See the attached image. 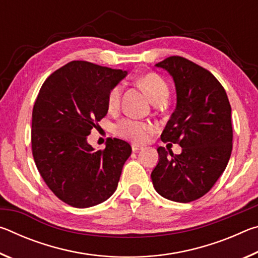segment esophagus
Wrapping results in <instances>:
<instances>
[{"label": "esophagus", "mask_w": 258, "mask_h": 258, "mask_svg": "<svg viewBox=\"0 0 258 258\" xmlns=\"http://www.w3.org/2000/svg\"><path fill=\"white\" fill-rule=\"evenodd\" d=\"M143 147L139 146V145H132V150L133 151H139V150H142Z\"/></svg>", "instance_id": "34e87169"}]
</instances>
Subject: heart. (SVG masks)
<instances>
[{"label": "heart", "mask_w": 258, "mask_h": 258, "mask_svg": "<svg viewBox=\"0 0 258 258\" xmlns=\"http://www.w3.org/2000/svg\"><path fill=\"white\" fill-rule=\"evenodd\" d=\"M139 82L152 102L158 101V100H167L169 89L166 82L158 75L147 74V75L140 77ZM120 95L121 85L113 86L108 95L109 107L115 108L118 106L120 102ZM152 131H154V128H152L151 125L133 119H124L117 125V132L119 135L132 140L133 142L137 143L146 142L149 135L152 133Z\"/></svg>", "instance_id": "b5f03b06"}]
</instances>
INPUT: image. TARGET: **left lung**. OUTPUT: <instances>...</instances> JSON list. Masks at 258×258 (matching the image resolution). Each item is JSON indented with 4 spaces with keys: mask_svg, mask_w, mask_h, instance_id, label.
Here are the masks:
<instances>
[{
    "mask_svg": "<svg viewBox=\"0 0 258 258\" xmlns=\"http://www.w3.org/2000/svg\"><path fill=\"white\" fill-rule=\"evenodd\" d=\"M156 67L172 76L176 108L161 141L178 143L180 155L159 147L151 172L155 190L177 203L197 200L224 172L232 151L231 106L225 90L212 73L182 56H169Z\"/></svg>",
    "mask_w": 258,
    "mask_h": 258,
    "instance_id": "8db88e82",
    "label": "left lung"
}]
</instances>
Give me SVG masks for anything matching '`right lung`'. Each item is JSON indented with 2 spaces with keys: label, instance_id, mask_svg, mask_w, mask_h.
Here are the masks:
<instances>
[{
  "label": "right lung",
  "instance_id": "right-lung-1",
  "mask_svg": "<svg viewBox=\"0 0 258 258\" xmlns=\"http://www.w3.org/2000/svg\"><path fill=\"white\" fill-rule=\"evenodd\" d=\"M126 71L72 61L43 83L33 108L32 150L50 190L76 208L106 202L116 191L127 142L110 139L95 150L87 135L108 112V95Z\"/></svg>",
  "mask_w": 258,
  "mask_h": 258
}]
</instances>
